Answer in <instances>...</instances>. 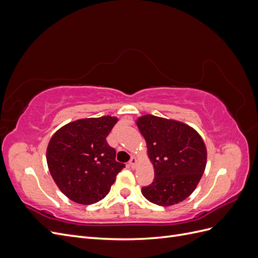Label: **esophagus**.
<instances>
[{
  "instance_id": "obj_1",
  "label": "esophagus",
  "mask_w": 258,
  "mask_h": 258,
  "mask_svg": "<svg viewBox=\"0 0 258 258\" xmlns=\"http://www.w3.org/2000/svg\"><path fill=\"white\" fill-rule=\"evenodd\" d=\"M137 163H138L137 158H136V157H131V159H130V161H129V165L131 166V168H136Z\"/></svg>"
}]
</instances>
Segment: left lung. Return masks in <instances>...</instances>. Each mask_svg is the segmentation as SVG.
<instances>
[{
    "label": "left lung",
    "instance_id": "left-lung-1",
    "mask_svg": "<svg viewBox=\"0 0 258 258\" xmlns=\"http://www.w3.org/2000/svg\"><path fill=\"white\" fill-rule=\"evenodd\" d=\"M154 166L152 184L143 196L155 205L178 204L196 189L207 165V147L198 132L184 122L144 115L137 119Z\"/></svg>",
    "mask_w": 258,
    "mask_h": 258
}]
</instances>
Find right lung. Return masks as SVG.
Masks as SVG:
<instances>
[{"instance_id":"obj_1","label":"right lung","mask_w":258,"mask_h":258,"mask_svg":"<svg viewBox=\"0 0 258 258\" xmlns=\"http://www.w3.org/2000/svg\"><path fill=\"white\" fill-rule=\"evenodd\" d=\"M117 117L102 116L67 123L54 132L46 152L49 172L59 189L80 205L103 199L124 163L107 144Z\"/></svg>"}]
</instances>
